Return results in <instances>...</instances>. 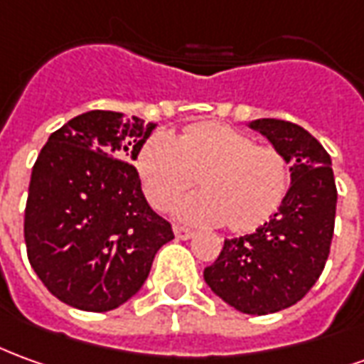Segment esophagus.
<instances>
[{
	"label": "esophagus",
	"instance_id": "34e87169",
	"mask_svg": "<svg viewBox=\"0 0 364 364\" xmlns=\"http://www.w3.org/2000/svg\"><path fill=\"white\" fill-rule=\"evenodd\" d=\"M173 232L179 240H189V238H193V235H195L193 230L185 228V226H173Z\"/></svg>",
	"mask_w": 364,
	"mask_h": 364
}]
</instances>
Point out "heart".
Returning a JSON list of instances; mask_svg holds the SVG:
<instances>
[{"instance_id": "b5f03b06", "label": "heart", "mask_w": 364, "mask_h": 364, "mask_svg": "<svg viewBox=\"0 0 364 364\" xmlns=\"http://www.w3.org/2000/svg\"><path fill=\"white\" fill-rule=\"evenodd\" d=\"M136 169L149 205L167 208L199 177L200 189L175 203L173 215L199 226L225 225L248 232L264 225L286 199L288 159L274 146L226 126L197 124L179 136L157 132L144 141Z\"/></svg>"}]
</instances>
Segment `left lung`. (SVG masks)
Instances as JSON below:
<instances>
[{"instance_id":"1","label":"left lung","mask_w":364,"mask_h":364,"mask_svg":"<svg viewBox=\"0 0 364 364\" xmlns=\"http://www.w3.org/2000/svg\"><path fill=\"white\" fill-rule=\"evenodd\" d=\"M288 159L291 185L268 223L228 238L205 282L223 301L248 315L297 304L321 276L331 248L337 187L331 157L297 124L262 118L248 124Z\"/></svg>"}]
</instances>
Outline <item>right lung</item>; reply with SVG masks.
<instances>
[{"instance_id":"add662e5","label":"right lung","mask_w":364,"mask_h":364,"mask_svg":"<svg viewBox=\"0 0 364 364\" xmlns=\"http://www.w3.org/2000/svg\"><path fill=\"white\" fill-rule=\"evenodd\" d=\"M154 129L120 112H86L53 132L33 165L27 256L45 288L67 306L120 307L144 286L157 250L173 240L129 164Z\"/></svg>"}]
</instances>
